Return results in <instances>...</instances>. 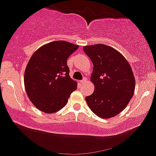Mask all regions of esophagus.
<instances>
[{
	"label": "esophagus",
	"instance_id": "34e87169",
	"mask_svg": "<svg viewBox=\"0 0 156 156\" xmlns=\"http://www.w3.org/2000/svg\"><path fill=\"white\" fill-rule=\"evenodd\" d=\"M87 81V79L86 78H83V80H81V83H86Z\"/></svg>",
	"mask_w": 156,
	"mask_h": 156
}]
</instances>
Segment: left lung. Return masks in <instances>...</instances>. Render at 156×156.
<instances>
[{"mask_svg":"<svg viewBox=\"0 0 156 156\" xmlns=\"http://www.w3.org/2000/svg\"><path fill=\"white\" fill-rule=\"evenodd\" d=\"M83 51L93 64L90 81L95 86L85 98L98 117L110 119L126 108L134 95L136 81L128 61L119 51L104 44L85 46Z\"/></svg>","mask_w":156,"mask_h":156,"instance_id":"obj_1","label":"left lung"}]
</instances>
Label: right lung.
Segmentation results:
<instances>
[{
	"instance_id": "right-lung-1",
	"label": "right lung",
	"mask_w": 156,
	"mask_h": 156,
	"mask_svg": "<svg viewBox=\"0 0 156 156\" xmlns=\"http://www.w3.org/2000/svg\"><path fill=\"white\" fill-rule=\"evenodd\" d=\"M79 46L64 41L44 44L30 58L24 73V87L33 105L46 113L62 109L77 89L66 60Z\"/></svg>"
}]
</instances>
